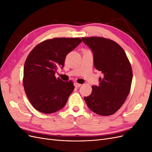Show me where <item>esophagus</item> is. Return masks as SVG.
<instances>
[{"mask_svg": "<svg viewBox=\"0 0 152 152\" xmlns=\"http://www.w3.org/2000/svg\"><path fill=\"white\" fill-rule=\"evenodd\" d=\"M74 86L75 87H77V88H78V87H80L81 86V84H79V83H77V82H75V83H74Z\"/></svg>", "mask_w": 152, "mask_h": 152, "instance_id": "1", "label": "esophagus"}]
</instances>
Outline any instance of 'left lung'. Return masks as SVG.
<instances>
[{"label":"left lung","instance_id":"left-lung-1","mask_svg":"<svg viewBox=\"0 0 152 152\" xmlns=\"http://www.w3.org/2000/svg\"><path fill=\"white\" fill-rule=\"evenodd\" d=\"M82 40L93 52L94 67L103 74L99 85L92 86L93 91L84 99L93 112L111 115L120 109L129 94L132 79L130 62L124 49L112 40L99 37Z\"/></svg>","mask_w":152,"mask_h":152}]
</instances>
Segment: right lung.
<instances>
[{
  "label": "right lung",
  "instance_id": "1",
  "mask_svg": "<svg viewBox=\"0 0 152 152\" xmlns=\"http://www.w3.org/2000/svg\"><path fill=\"white\" fill-rule=\"evenodd\" d=\"M82 42L79 38H54L35 46L27 57L23 86L32 106L40 112L52 113L63 108L75 87L55 73L64 66L66 55Z\"/></svg>",
  "mask_w": 152,
  "mask_h": 152
}]
</instances>
